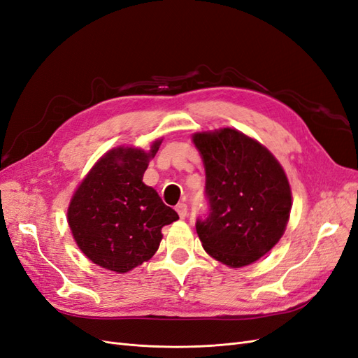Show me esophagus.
Masks as SVG:
<instances>
[{
	"label": "esophagus",
	"mask_w": 358,
	"mask_h": 358,
	"mask_svg": "<svg viewBox=\"0 0 358 358\" xmlns=\"http://www.w3.org/2000/svg\"><path fill=\"white\" fill-rule=\"evenodd\" d=\"M176 212L179 213L180 220H185L187 215H188V206H187L185 203H179V204L176 206Z\"/></svg>",
	"instance_id": "34e87169"
}]
</instances>
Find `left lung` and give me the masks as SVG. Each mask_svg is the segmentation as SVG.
<instances>
[{"mask_svg": "<svg viewBox=\"0 0 358 358\" xmlns=\"http://www.w3.org/2000/svg\"><path fill=\"white\" fill-rule=\"evenodd\" d=\"M192 140L206 170L209 213L196 222L204 251L229 267L252 264L285 231L292 206L285 171L237 129L197 133Z\"/></svg>", "mask_w": 358, "mask_h": 358, "instance_id": "left-lung-1", "label": "left lung"}]
</instances>
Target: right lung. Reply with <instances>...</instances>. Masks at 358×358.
Masks as SVG:
<instances>
[{"instance_id": "obj_1", "label": "right lung", "mask_w": 358, "mask_h": 358, "mask_svg": "<svg viewBox=\"0 0 358 358\" xmlns=\"http://www.w3.org/2000/svg\"><path fill=\"white\" fill-rule=\"evenodd\" d=\"M150 149L119 146L103 155L76 189L67 220L76 243L92 263L125 273L152 257L162 239L161 229L179 220L158 192L143 183Z\"/></svg>"}]
</instances>
